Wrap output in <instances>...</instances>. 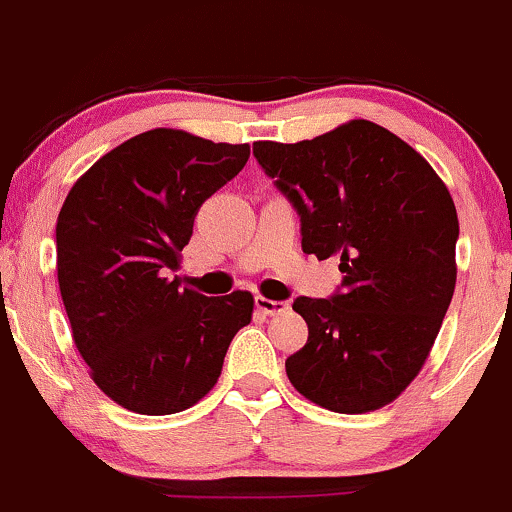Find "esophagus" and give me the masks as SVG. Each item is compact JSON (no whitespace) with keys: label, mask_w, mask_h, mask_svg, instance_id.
Wrapping results in <instances>:
<instances>
[{"label":"esophagus","mask_w":512,"mask_h":512,"mask_svg":"<svg viewBox=\"0 0 512 512\" xmlns=\"http://www.w3.org/2000/svg\"><path fill=\"white\" fill-rule=\"evenodd\" d=\"M255 306L257 311L265 313V316H279V313L289 311V303L286 301H272V299H265V296H257Z\"/></svg>","instance_id":"obj_1"}]
</instances>
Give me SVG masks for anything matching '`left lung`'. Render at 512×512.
Returning <instances> with one entry per match:
<instances>
[{
	"instance_id": "left-lung-1",
	"label": "left lung",
	"mask_w": 512,
	"mask_h": 512,
	"mask_svg": "<svg viewBox=\"0 0 512 512\" xmlns=\"http://www.w3.org/2000/svg\"><path fill=\"white\" fill-rule=\"evenodd\" d=\"M257 162L301 216V247L340 257V291L299 296L308 342L286 376L308 401L369 413L401 396L428 359L454 284L459 221L423 155L372 121L301 143L257 140Z\"/></svg>"
}]
</instances>
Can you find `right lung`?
<instances>
[{
    "mask_svg": "<svg viewBox=\"0 0 512 512\" xmlns=\"http://www.w3.org/2000/svg\"><path fill=\"white\" fill-rule=\"evenodd\" d=\"M250 145L153 128L99 157L55 226L72 340L111 401L140 415L187 411L213 389L250 291L209 296L170 272L201 204L245 167Z\"/></svg>",
    "mask_w": 512,
    "mask_h": 512,
    "instance_id": "obj_1",
    "label": "right lung"
}]
</instances>
